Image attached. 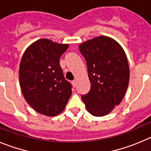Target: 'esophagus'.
Instances as JSON below:
<instances>
[{"mask_svg":"<svg viewBox=\"0 0 151 151\" xmlns=\"http://www.w3.org/2000/svg\"><path fill=\"white\" fill-rule=\"evenodd\" d=\"M71 83H72L73 86L76 87V86H77V81H76V80H73L72 82H71Z\"/></svg>","mask_w":151,"mask_h":151,"instance_id":"1","label":"esophagus"}]
</instances>
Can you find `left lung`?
I'll return each mask as SVG.
<instances>
[{
  "label": "left lung",
  "instance_id": "8db88e82",
  "mask_svg": "<svg viewBox=\"0 0 151 151\" xmlns=\"http://www.w3.org/2000/svg\"><path fill=\"white\" fill-rule=\"evenodd\" d=\"M86 60L91 88L81 96L92 115L104 116L120 104L126 93L129 69L124 50L112 38L101 36L79 46Z\"/></svg>",
  "mask_w": 151,
  "mask_h": 151
}]
</instances>
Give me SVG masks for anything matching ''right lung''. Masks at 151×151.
Returning a JSON list of instances; mask_svg holds the SVG:
<instances>
[{"label": "right lung", "mask_w": 151, "mask_h": 151, "mask_svg": "<svg viewBox=\"0 0 151 151\" xmlns=\"http://www.w3.org/2000/svg\"><path fill=\"white\" fill-rule=\"evenodd\" d=\"M68 45L47 39L36 41L25 50L19 67L21 88L27 102L36 112L56 116L63 112L72 86L64 77L60 59Z\"/></svg>", "instance_id": "right-lung-1"}]
</instances>
